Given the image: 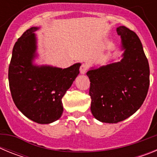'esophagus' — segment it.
Segmentation results:
<instances>
[{
	"label": "esophagus",
	"instance_id": "34e87169",
	"mask_svg": "<svg viewBox=\"0 0 157 157\" xmlns=\"http://www.w3.org/2000/svg\"><path fill=\"white\" fill-rule=\"evenodd\" d=\"M86 70H87V67L86 66V64H84V63H82L81 67H80V73L82 75H84L86 72Z\"/></svg>",
	"mask_w": 157,
	"mask_h": 157
}]
</instances>
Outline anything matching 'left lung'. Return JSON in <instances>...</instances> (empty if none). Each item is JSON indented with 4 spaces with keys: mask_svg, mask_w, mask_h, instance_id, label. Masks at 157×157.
Returning <instances> with one entry per match:
<instances>
[{
    "mask_svg": "<svg viewBox=\"0 0 157 157\" xmlns=\"http://www.w3.org/2000/svg\"><path fill=\"white\" fill-rule=\"evenodd\" d=\"M116 31L121 37V60L86 73L91 112L102 123H117L132 116L143 104L149 86V62L139 37L124 26Z\"/></svg>",
    "mask_w": 157,
    "mask_h": 157,
    "instance_id": "obj_1",
    "label": "left lung"
}]
</instances>
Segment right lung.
Masks as SVG:
<instances>
[{
	"instance_id": "right-lung-1",
	"label": "right lung",
	"mask_w": 157,
	"mask_h": 157,
	"mask_svg": "<svg viewBox=\"0 0 157 157\" xmlns=\"http://www.w3.org/2000/svg\"><path fill=\"white\" fill-rule=\"evenodd\" d=\"M39 27L27 30L12 50L8 81L14 103L32 121L48 124L61 117L62 98L79 74L81 63L67 68L33 63L37 56V37Z\"/></svg>"
}]
</instances>
